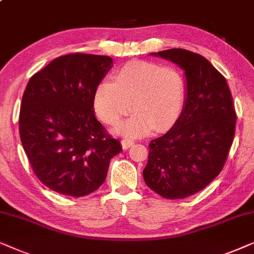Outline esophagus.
I'll return each instance as SVG.
<instances>
[{
  "instance_id": "obj_1",
  "label": "esophagus",
  "mask_w": 254,
  "mask_h": 254,
  "mask_svg": "<svg viewBox=\"0 0 254 254\" xmlns=\"http://www.w3.org/2000/svg\"><path fill=\"white\" fill-rule=\"evenodd\" d=\"M133 145V141L131 139H123L122 140V147H123V150H127V148H130L131 146Z\"/></svg>"
}]
</instances>
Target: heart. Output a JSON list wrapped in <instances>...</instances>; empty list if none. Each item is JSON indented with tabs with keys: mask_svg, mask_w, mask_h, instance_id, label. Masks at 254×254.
I'll return each instance as SVG.
<instances>
[{
	"mask_svg": "<svg viewBox=\"0 0 254 254\" xmlns=\"http://www.w3.org/2000/svg\"><path fill=\"white\" fill-rule=\"evenodd\" d=\"M185 80L173 67L147 62H130L118 69L111 81H103L94 95V109L103 123L118 125L127 137H140L152 130L170 129L180 116L185 102ZM131 106H129V103Z\"/></svg>",
	"mask_w": 254,
	"mask_h": 254,
	"instance_id": "heart-1",
	"label": "heart"
}]
</instances>
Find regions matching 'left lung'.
<instances>
[{
	"label": "left lung",
	"mask_w": 254,
	"mask_h": 254,
	"mask_svg": "<svg viewBox=\"0 0 254 254\" xmlns=\"http://www.w3.org/2000/svg\"><path fill=\"white\" fill-rule=\"evenodd\" d=\"M185 70L186 100L175 124L151 140L143 177L162 197L194 195L221 173L236 130L235 107L225 77L200 54L184 49L151 53Z\"/></svg>",
	"instance_id": "obj_1"
}]
</instances>
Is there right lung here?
<instances>
[{"instance_id":"1","label":"right lung","mask_w":254,"mask_h":254,"mask_svg":"<svg viewBox=\"0 0 254 254\" xmlns=\"http://www.w3.org/2000/svg\"><path fill=\"white\" fill-rule=\"evenodd\" d=\"M113 59L70 53L29 80L19 111V136L36 177L59 194L81 197L106 180L122 145L96 120L94 95Z\"/></svg>"}]
</instances>
